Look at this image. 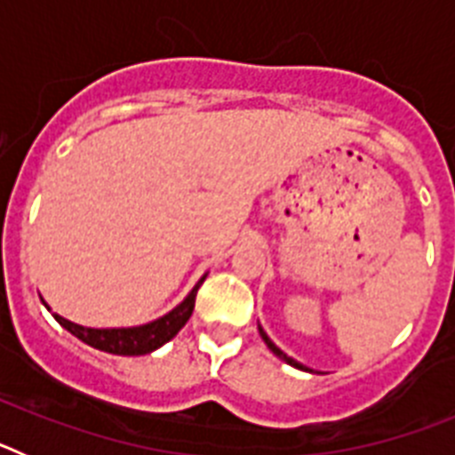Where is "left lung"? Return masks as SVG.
I'll return each instance as SVG.
<instances>
[{
  "instance_id": "left-lung-1",
  "label": "left lung",
  "mask_w": 455,
  "mask_h": 455,
  "mask_svg": "<svg viewBox=\"0 0 455 455\" xmlns=\"http://www.w3.org/2000/svg\"><path fill=\"white\" fill-rule=\"evenodd\" d=\"M259 335H262L264 344H267V347H268V348H271V351H273V353H275V355H277V357H280V360H284V363H287V364H291V367H296V369H303V371H309V369H307V367H305V364L296 363V360H293V357H289V355H287V353H283V351H280V348H277V347H275V344H273V341H271V339H268V335H267V332H264V328H262V325H259Z\"/></svg>"
}]
</instances>
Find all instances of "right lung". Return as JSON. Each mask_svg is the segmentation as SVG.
Segmentation results:
<instances>
[{
    "label": "right lung",
    "mask_w": 455,
    "mask_h": 455,
    "mask_svg": "<svg viewBox=\"0 0 455 455\" xmlns=\"http://www.w3.org/2000/svg\"><path fill=\"white\" fill-rule=\"evenodd\" d=\"M204 277L207 275L200 277L198 284L191 289V293H188L178 307L171 309L162 319L150 321L146 325H136V328H84V325L72 323V321L63 319L59 315H54V319L68 332H72L77 339H82L88 347L98 348V351L114 353V355H146V353L156 351L166 341H171L172 337L182 331L184 323L191 319L193 307H196V293H198L200 284L204 283ZM45 307L50 309V305L45 303Z\"/></svg>",
    "instance_id": "add662e5"
}]
</instances>
